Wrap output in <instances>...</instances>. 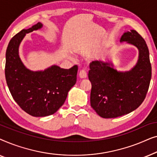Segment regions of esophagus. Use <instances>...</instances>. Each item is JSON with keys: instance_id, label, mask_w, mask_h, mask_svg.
I'll list each match as a JSON object with an SVG mask.
<instances>
[{"instance_id": "esophagus-1", "label": "esophagus", "mask_w": 157, "mask_h": 157, "mask_svg": "<svg viewBox=\"0 0 157 157\" xmlns=\"http://www.w3.org/2000/svg\"><path fill=\"white\" fill-rule=\"evenodd\" d=\"M87 76V73L85 70H81L79 73V77L81 78H86Z\"/></svg>"}]
</instances>
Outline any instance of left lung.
<instances>
[{
    "label": "left lung",
    "mask_w": 157,
    "mask_h": 157,
    "mask_svg": "<svg viewBox=\"0 0 157 157\" xmlns=\"http://www.w3.org/2000/svg\"><path fill=\"white\" fill-rule=\"evenodd\" d=\"M120 42L136 46L139 58L127 71L113 68L112 62L94 61L90 63L91 106L105 119L117 118L136 109L144 100L151 78L149 52L145 40L134 30L126 31Z\"/></svg>",
    "instance_id": "left-lung-1"
}]
</instances>
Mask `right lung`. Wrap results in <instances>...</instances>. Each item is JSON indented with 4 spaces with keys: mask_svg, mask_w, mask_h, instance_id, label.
Returning <instances> with one entry per match:
<instances>
[{
    "mask_svg": "<svg viewBox=\"0 0 157 157\" xmlns=\"http://www.w3.org/2000/svg\"><path fill=\"white\" fill-rule=\"evenodd\" d=\"M38 22L23 29L10 40L6 53L5 75L11 95L18 106L36 117L52 115L64 104L76 82L78 66L64 69L53 65L44 71L27 68L19 56V46L26 33L40 29Z\"/></svg>",
    "mask_w": 157,
    "mask_h": 157,
    "instance_id": "1",
    "label": "right lung"
}]
</instances>
